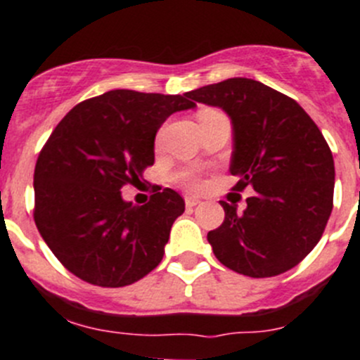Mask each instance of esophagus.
<instances>
[{
  "instance_id": "esophagus-1",
  "label": "esophagus",
  "mask_w": 360,
  "mask_h": 360,
  "mask_svg": "<svg viewBox=\"0 0 360 360\" xmlns=\"http://www.w3.org/2000/svg\"><path fill=\"white\" fill-rule=\"evenodd\" d=\"M184 202H186V207H193V206H197V204L200 202V199H197V197H190V195H188L186 199H184Z\"/></svg>"
}]
</instances>
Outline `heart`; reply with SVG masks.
<instances>
[{
    "label": "heart",
    "mask_w": 360,
    "mask_h": 360,
    "mask_svg": "<svg viewBox=\"0 0 360 360\" xmlns=\"http://www.w3.org/2000/svg\"><path fill=\"white\" fill-rule=\"evenodd\" d=\"M177 181H181V183H183L184 186L190 188V190H199L204 183L202 176H200L199 170H195V169L184 170V172L177 174Z\"/></svg>",
    "instance_id": "1"
}]
</instances>
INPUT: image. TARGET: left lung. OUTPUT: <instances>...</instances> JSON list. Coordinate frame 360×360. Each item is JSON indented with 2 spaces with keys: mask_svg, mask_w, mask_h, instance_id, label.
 Masks as SVG:
<instances>
[{
  "mask_svg": "<svg viewBox=\"0 0 360 360\" xmlns=\"http://www.w3.org/2000/svg\"><path fill=\"white\" fill-rule=\"evenodd\" d=\"M184 96L229 115L234 190L256 191L243 213L221 200L226 218L207 233L217 259L254 278L297 266L332 213L334 158L321 131L297 101L256 79L231 78Z\"/></svg>",
  "mask_w": 360,
  "mask_h": 360,
  "instance_id": "1",
  "label": "left lung"
}]
</instances>
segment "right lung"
<instances>
[{"label": "right lung", "mask_w": 360, "mask_h": 360, "mask_svg": "<svg viewBox=\"0 0 360 360\" xmlns=\"http://www.w3.org/2000/svg\"><path fill=\"white\" fill-rule=\"evenodd\" d=\"M193 106L186 96L120 89L76 104L60 120L35 165L33 218L70 274L122 288L161 263L183 197L165 188L134 206L120 190L142 183L161 124Z\"/></svg>", "instance_id": "right-lung-1"}]
</instances>
